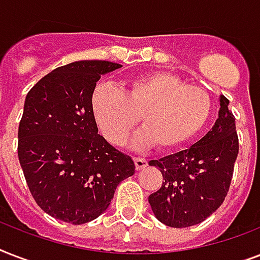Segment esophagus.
Returning <instances> with one entry per match:
<instances>
[{
    "instance_id": "1",
    "label": "esophagus",
    "mask_w": 260,
    "mask_h": 260,
    "mask_svg": "<svg viewBox=\"0 0 260 260\" xmlns=\"http://www.w3.org/2000/svg\"><path fill=\"white\" fill-rule=\"evenodd\" d=\"M134 162H135L136 170H143V169H146L147 165H148V162H147L146 159H143V158H135Z\"/></svg>"
}]
</instances>
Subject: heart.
Segmentation results:
<instances>
[{"instance_id":"obj_1","label":"heart","mask_w":260,"mask_h":260,"mask_svg":"<svg viewBox=\"0 0 260 260\" xmlns=\"http://www.w3.org/2000/svg\"><path fill=\"white\" fill-rule=\"evenodd\" d=\"M91 109L102 135L113 146L125 144L140 116L143 128L135 136V148L156 144L166 151L183 146L204 128L212 101L205 90L166 71H154L129 79L121 91L109 83L98 85Z\"/></svg>"}]
</instances>
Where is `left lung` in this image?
<instances>
[{"label":"left lung","instance_id":"left-lung-1","mask_svg":"<svg viewBox=\"0 0 260 260\" xmlns=\"http://www.w3.org/2000/svg\"><path fill=\"white\" fill-rule=\"evenodd\" d=\"M228 98L220 95L213 128L187 150L151 160L163 175L160 189L148 202L159 221L174 228L196 225L225 200L239 154V138Z\"/></svg>","mask_w":260,"mask_h":260}]
</instances>
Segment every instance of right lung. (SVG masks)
<instances>
[{
    "label": "right lung",
    "mask_w": 260,
    "mask_h": 260,
    "mask_svg": "<svg viewBox=\"0 0 260 260\" xmlns=\"http://www.w3.org/2000/svg\"><path fill=\"white\" fill-rule=\"evenodd\" d=\"M108 60H79L44 75L28 91L18 125V160L35 201L74 225L104 213L135 163L101 135L91 95Z\"/></svg>",
    "instance_id": "right-lung-1"
}]
</instances>
